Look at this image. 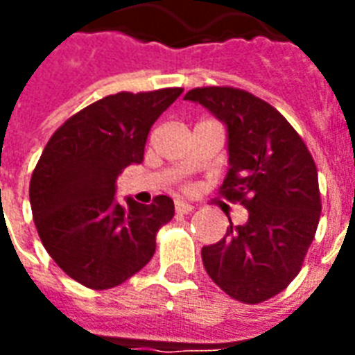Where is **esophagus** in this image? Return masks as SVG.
<instances>
[{
	"label": "esophagus",
	"mask_w": 355,
	"mask_h": 355,
	"mask_svg": "<svg viewBox=\"0 0 355 355\" xmlns=\"http://www.w3.org/2000/svg\"><path fill=\"white\" fill-rule=\"evenodd\" d=\"M175 211H177L178 215H190L193 211V205L186 203V201H177V203H175Z\"/></svg>",
	"instance_id": "obj_1"
}]
</instances>
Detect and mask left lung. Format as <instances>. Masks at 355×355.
Listing matches in <instances>:
<instances>
[{
	"label": "left lung",
	"mask_w": 355,
	"mask_h": 355,
	"mask_svg": "<svg viewBox=\"0 0 355 355\" xmlns=\"http://www.w3.org/2000/svg\"><path fill=\"white\" fill-rule=\"evenodd\" d=\"M228 132V173L220 193L249 213L201 249L209 277L236 300L259 304L300 272L321 215L318 169L285 117L259 96L234 87L188 91Z\"/></svg>",
	"instance_id": "8db88e82"
}]
</instances>
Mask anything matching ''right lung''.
Wrapping results in <instances>:
<instances>
[{"instance_id": "right-lung-1", "label": "right lung", "mask_w": 355, "mask_h": 355, "mask_svg": "<svg viewBox=\"0 0 355 355\" xmlns=\"http://www.w3.org/2000/svg\"><path fill=\"white\" fill-rule=\"evenodd\" d=\"M182 93H117L78 112L51 137L30 180L35 228L51 259L89 289H112L146 266L155 234L175 215L169 196L150 205L116 200L125 167L144 159L150 127Z\"/></svg>"}]
</instances>
